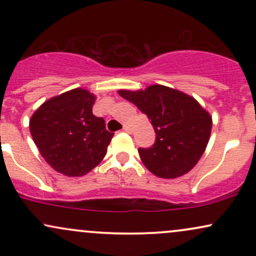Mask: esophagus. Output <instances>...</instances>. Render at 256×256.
Instances as JSON below:
<instances>
[{
	"mask_svg": "<svg viewBox=\"0 0 256 256\" xmlns=\"http://www.w3.org/2000/svg\"><path fill=\"white\" fill-rule=\"evenodd\" d=\"M122 130L125 132H131V126L128 124H124V126H122Z\"/></svg>",
	"mask_w": 256,
	"mask_h": 256,
	"instance_id": "34e87169",
	"label": "esophagus"
}]
</instances>
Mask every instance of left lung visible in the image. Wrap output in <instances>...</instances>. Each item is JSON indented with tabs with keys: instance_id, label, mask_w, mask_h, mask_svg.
Listing matches in <instances>:
<instances>
[{
	"instance_id": "left-lung-1",
	"label": "left lung",
	"mask_w": 256,
	"mask_h": 256,
	"mask_svg": "<svg viewBox=\"0 0 256 256\" xmlns=\"http://www.w3.org/2000/svg\"><path fill=\"white\" fill-rule=\"evenodd\" d=\"M119 95L152 120L155 143L138 148L149 171L161 178H177L198 164L210 140L212 116L195 98L164 85L144 91L120 90Z\"/></svg>"
}]
</instances>
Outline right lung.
<instances>
[{
    "label": "right lung",
    "instance_id": "1",
    "mask_svg": "<svg viewBox=\"0 0 256 256\" xmlns=\"http://www.w3.org/2000/svg\"><path fill=\"white\" fill-rule=\"evenodd\" d=\"M94 104L89 91L73 89L44 102L32 116L31 136L55 171L80 177L104 158L114 134L94 116Z\"/></svg>",
    "mask_w": 256,
    "mask_h": 256
}]
</instances>
